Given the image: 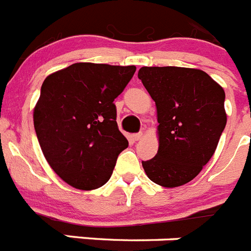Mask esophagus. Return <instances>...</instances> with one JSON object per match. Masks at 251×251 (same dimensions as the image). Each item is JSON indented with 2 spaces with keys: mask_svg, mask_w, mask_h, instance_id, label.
Instances as JSON below:
<instances>
[{
  "mask_svg": "<svg viewBox=\"0 0 251 251\" xmlns=\"http://www.w3.org/2000/svg\"><path fill=\"white\" fill-rule=\"evenodd\" d=\"M142 137H143V133L142 132L134 133V134H133V139H134V141H139V139H142Z\"/></svg>",
  "mask_w": 251,
  "mask_h": 251,
  "instance_id": "obj_1",
  "label": "esophagus"
}]
</instances>
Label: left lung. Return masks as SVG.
<instances>
[{
	"instance_id": "obj_1",
	"label": "left lung",
	"mask_w": 251,
	"mask_h": 251,
	"mask_svg": "<svg viewBox=\"0 0 251 251\" xmlns=\"http://www.w3.org/2000/svg\"><path fill=\"white\" fill-rule=\"evenodd\" d=\"M138 77L156 103L159 123L158 152L142 166L157 185H185L210 161L225 129V92L199 69L143 66Z\"/></svg>"
}]
</instances>
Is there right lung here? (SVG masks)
Here are the masks:
<instances>
[{
	"label": "right lung",
	"instance_id": "obj_1",
	"mask_svg": "<svg viewBox=\"0 0 251 251\" xmlns=\"http://www.w3.org/2000/svg\"><path fill=\"white\" fill-rule=\"evenodd\" d=\"M134 73V65L76 63L44 80L35 132L49 165L73 187L95 190L108 182L128 147L114 99Z\"/></svg>",
	"mask_w": 251,
	"mask_h": 251
}]
</instances>
